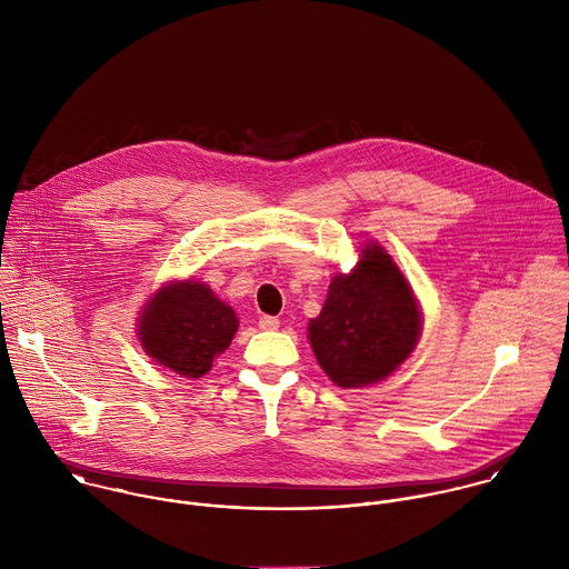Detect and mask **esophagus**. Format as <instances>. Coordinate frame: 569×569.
Wrapping results in <instances>:
<instances>
[{
  "label": "esophagus",
  "instance_id": "obj_1",
  "mask_svg": "<svg viewBox=\"0 0 569 569\" xmlns=\"http://www.w3.org/2000/svg\"><path fill=\"white\" fill-rule=\"evenodd\" d=\"M278 326H280L278 318H271V316H262V318L258 320V328H260V330H276Z\"/></svg>",
  "mask_w": 569,
  "mask_h": 569
}]
</instances>
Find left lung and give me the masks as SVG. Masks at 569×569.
Returning <instances> with one entry per match:
<instances>
[{
	"label": "left lung",
	"mask_w": 569,
	"mask_h": 569,
	"mask_svg": "<svg viewBox=\"0 0 569 569\" xmlns=\"http://www.w3.org/2000/svg\"><path fill=\"white\" fill-rule=\"evenodd\" d=\"M359 264L328 287L322 313L309 322L311 348L339 388L386 379L413 350L420 311L406 276L379 244L361 249Z\"/></svg>",
	"instance_id": "left-lung-1"
}]
</instances>
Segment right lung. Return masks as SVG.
Here are the masks:
<instances>
[{"instance_id": "add662e5", "label": "right lung", "mask_w": 569, "mask_h": 569, "mask_svg": "<svg viewBox=\"0 0 569 569\" xmlns=\"http://www.w3.org/2000/svg\"><path fill=\"white\" fill-rule=\"evenodd\" d=\"M138 326L144 350L177 375L197 379L232 341L239 320L210 287L174 282L160 289Z\"/></svg>"}]
</instances>
